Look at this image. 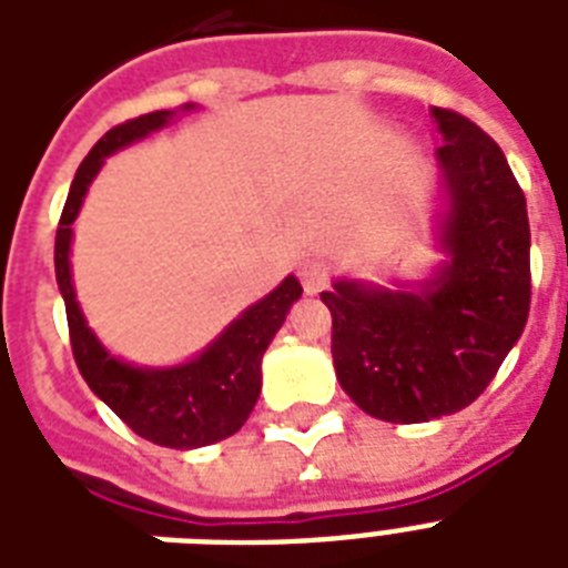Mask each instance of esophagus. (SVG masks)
Masks as SVG:
<instances>
[{"label": "esophagus", "instance_id": "esophagus-1", "mask_svg": "<svg viewBox=\"0 0 568 568\" xmlns=\"http://www.w3.org/2000/svg\"><path fill=\"white\" fill-rule=\"evenodd\" d=\"M301 283H303V292L306 294H318L321 288L329 283V271H327V265H324V258H318V256L303 258Z\"/></svg>", "mask_w": 568, "mask_h": 568}]
</instances>
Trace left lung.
Segmentation results:
<instances>
[{
	"label": "left lung",
	"instance_id": "obj_1",
	"mask_svg": "<svg viewBox=\"0 0 568 568\" xmlns=\"http://www.w3.org/2000/svg\"><path fill=\"white\" fill-rule=\"evenodd\" d=\"M450 212V262L422 294L336 283V377L374 418L418 424L466 409L493 383L530 312V226L525 191L501 146L450 109H433Z\"/></svg>",
	"mask_w": 568,
	"mask_h": 568
}]
</instances>
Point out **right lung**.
Wrapping results in <instances>:
<instances>
[{
	"label": "right lung",
	"mask_w": 568,
	"mask_h": 568,
	"mask_svg": "<svg viewBox=\"0 0 568 568\" xmlns=\"http://www.w3.org/2000/svg\"><path fill=\"white\" fill-rule=\"evenodd\" d=\"M171 111H150L135 120L109 129L84 155L75 171V180L67 194L64 212L55 232V276L64 294L70 345L84 383L97 397H102L123 422L162 448H203L221 442L247 422L262 392V356L271 338L283 327L292 303L301 297V283L288 276L274 292L250 306L239 321L223 329V336L209 351L176 368H135L105 354V347L93 338L84 324L73 283H70V235L82 205V196L91 180L100 173L102 159L138 138L164 126Z\"/></svg>",
	"instance_id": "obj_1"
}]
</instances>
